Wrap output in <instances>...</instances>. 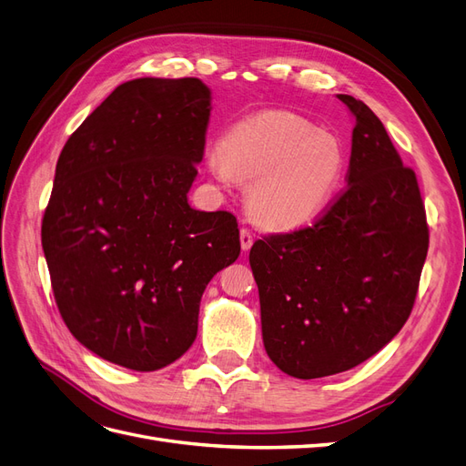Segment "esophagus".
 <instances>
[{
    "mask_svg": "<svg viewBox=\"0 0 466 466\" xmlns=\"http://www.w3.org/2000/svg\"><path fill=\"white\" fill-rule=\"evenodd\" d=\"M252 243H255V235H252L247 228H243L241 229V248L248 250L252 247Z\"/></svg>",
    "mask_w": 466,
    "mask_h": 466,
    "instance_id": "obj_1",
    "label": "esophagus"
}]
</instances>
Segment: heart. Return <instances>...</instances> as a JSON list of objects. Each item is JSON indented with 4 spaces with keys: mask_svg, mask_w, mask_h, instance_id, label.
I'll list each match as a JSON object with an SVG mask.
<instances>
[{
    "mask_svg": "<svg viewBox=\"0 0 466 466\" xmlns=\"http://www.w3.org/2000/svg\"><path fill=\"white\" fill-rule=\"evenodd\" d=\"M219 182H248L252 218L272 229L313 223L336 196L346 173L340 139L286 110H262L235 122L221 146L206 153Z\"/></svg>",
    "mask_w": 466,
    "mask_h": 466,
    "instance_id": "b5f03b06",
    "label": "heart"
}]
</instances>
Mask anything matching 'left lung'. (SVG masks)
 <instances>
[{"mask_svg": "<svg viewBox=\"0 0 466 466\" xmlns=\"http://www.w3.org/2000/svg\"><path fill=\"white\" fill-rule=\"evenodd\" d=\"M338 98L356 118L346 190L311 228L258 238L248 255L266 354L298 379L348 371L399 334L430 245L416 173L368 105Z\"/></svg>", "mask_w": 466, "mask_h": 466, "instance_id": "obj_1", "label": "left lung"}]
</instances>
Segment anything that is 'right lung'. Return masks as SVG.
Wrapping results in <instances>:
<instances>
[{"label": "right lung", "mask_w": 466, "mask_h": 466, "mask_svg": "<svg viewBox=\"0 0 466 466\" xmlns=\"http://www.w3.org/2000/svg\"><path fill=\"white\" fill-rule=\"evenodd\" d=\"M200 79L126 81L69 136L42 218L58 311L93 354L134 371L178 360L208 281L241 252L229 211L187 194L209 122Z\"/></svg>", "instance_id": "obj_1"}]
</instances>
